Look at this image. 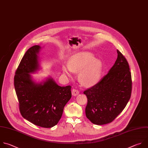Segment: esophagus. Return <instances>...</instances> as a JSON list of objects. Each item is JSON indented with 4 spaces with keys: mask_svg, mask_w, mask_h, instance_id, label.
Masks as SVG:
<instances>
[{
    "mask_svg": "<svg viewBox=\"0 0 148 148\" xmlns=\"http://www.w3.org/2000/svg\"><path fill=\"white\" fill-rule=\"evenodd\" d=\"M79 94V91L75 89V88L72 89V96H76L78 95Z\"/></svg>",
    "mask_w": 148,
    "mask_h": 148,
    "instance_id": "34e87169",
    "label": "esophagus"
}]
</instances>
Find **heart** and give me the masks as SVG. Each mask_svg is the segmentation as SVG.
Instances as JSON below:
<instances>
[{
	"label": "heart",
	"mask_w": 148,
	"mask_h": 148,
	"mask_svg": "<svg viewBox=\"0 0 148 148\" xmlns=\"http://www.w3.org/2000/svg\"><path fill=\"white\" fill-rule=\"evenodd\" d=\"M103 64L89 52H83L72 58L68 65L64 64V74L71 76L72 73H79V80L84 86L91 87L96 84L101 76Z\"/></svg>",
	"instance_id": "obj_1"
}]
</instances>
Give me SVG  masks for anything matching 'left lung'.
Returning a JSON list of instances; mask_svg holds the SVG:
<instances>
[{"instance_id":"8db88e82","label":"left lung","mask_w":148,"mask_h":148,"mask_svg":"<svg viewBox=\"0 0 148 148\" xmlns=\"http://www.w3.org/2000/svg\"><path fill=\"white\" fill-rule=\"evenodd\" d=\"M115 64L108 73L83 93L87 98L85 112L93 124L101 125L112 122L124 109L132 90L128 63L119 51Z\"/></svg>"}]
</instances>
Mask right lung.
<instances>
[{
  "mask_svg": "<svg viewBox=\"0 0 148 148\" xmlns=\"http://www.w3.org/2000/svg\"><path fill=\"white\" fill-rule=\"evenodd\" d=\"M41 49L40 45H34L27 50L16 72L14 84L24 119L36 125L51 128L60 120L72 97L71 86H59L51 76L40 82L33 79L31 74L41 69Z\"/></svg>",
  "mask_w": 148,
  "mask_h": 148,
  "instance_id": "right-lung-1",
  "label": "right lung"
}]
</instances>
